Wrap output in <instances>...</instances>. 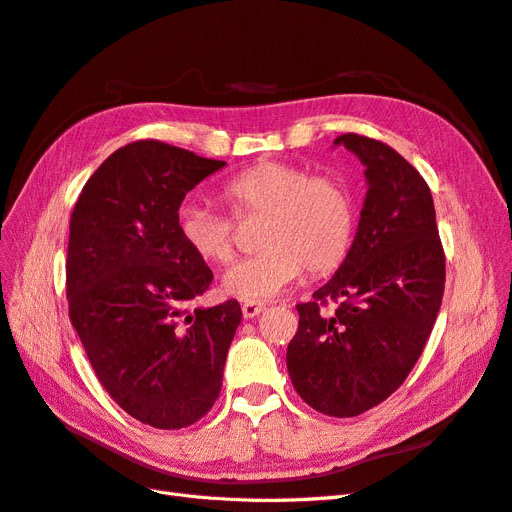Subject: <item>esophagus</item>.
<instances>
[{"mask_svg":"<svg viewBox=\"0 0 512 512\" xmlns=\"http://www.w3.org/2000/svg\"><path fill=\"white\" fill-rule=\"evenodd\" d=\"M265 309H267L265 303H254V301H247V303L241 305V312H243L245 318H256V316L265 312Z\"/></svg>","mask_w":512,"mask_h":512,"instance_id":"1","label":"esophagus"}]
</instances>
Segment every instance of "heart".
Masks as SVG:
<instances>
[{
	"label": "heart",
	"instance_id": "b5f03b06",
	"mask_svg": "<svg viewBox=\"0 0 512 512\" xmlns=\"http://www.w3.org/2000/svg\"><path fill=\"white\" fill-rule=\"evenodd\" d=\"M222 196L237 215L265 213L258 245L265 250L230 267L222 290L243 301H271L307 269L324 275L342 265L354 237L350 192L331 177H314L297 164L262 160L226 181ZM179 235L209 265L235 256L232 220L203 203L179 211Z\"/></svg>",
	"mask_w": 512,
	"mask_h": 512
}]
</instances>
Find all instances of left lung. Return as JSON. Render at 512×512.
<instances>
[{
    "mask_svg": "<svg viewBox=\"0 0 512 512\" xmlns=\"http://www.w3.org/2000/svg\"><path fill=\"white\" fill-rule=\"evenodd\" d=\"M365 166L367 194L350 252L331 280L299 303L286 365L307 406L348 418L378 406L408 378L438 318L444 252L429 185L374 138L342 134ZM335 300V313L320 304Z\"/></svg>",
    "mask_w": 512,
    "mask_h": 512,
    "instance_id": "8db88e82",
    "label": "left lung"
}]
</instances>
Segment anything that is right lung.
Instances as JSON below:
<instances>
[{
	"instance_id": "obj_1",
	"label": "right lung",
	"mask_w": 512,
	"mask_h": 512,
	"mask_svg": "<svg viewBox=\"0 0 512 512\" xmlns=\"http://www.w3.org/2000/svg\"><path fill=\"white\" fill-rule=\"evenodd\" d=\"M224 166L160 141L130 143L89 177L70 218L72 327L106 393L156 429L211 410L243 316L237 301L188 307L213 273L183 243L179 207Z\"/></svg>"
}]
</instances>
